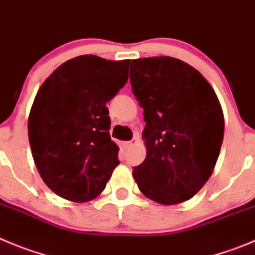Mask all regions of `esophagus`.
<instances>
[{
	"label": "esophagus",
	"mask_w": 255,
	"mask_h": 255,
	"mask_svg": "<svg viewBox=\"0 0 255 255\" xmlns=\"http://www.w3.org/2000/svg\"><path fill=\"white\" fill-rule=\"evenodd\" d=\"M137 143H138V138H137V137H133L132 141L126 142V147H128V148H130V147L135 146V144H137Z\"/></svg>",
	"instance_id": "obj_1"
}]
</instances>
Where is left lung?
<instances>
[{
    "label": "left lung",
    "mask_w": 255,
    "mask_h": 255,
    "mask_svg": "<svg viewBox=\"0 0 255 255\" xmlns=\"http://www.w3.org/2000/svg\"><path fill=\"white\" fill-rule=\"evenodd\" d=\"M132 92L143 108L147 156L133 168L142 194L162 205L191 199L213 173L224 116L213 87L170 56L130 61Z\"/></svg>",
    "instance_id": "1"
}]
</instances>
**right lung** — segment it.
Wrapping results in <instances>:
<instances>
[{
    "label": "right lung",
    "mask_w": 255,
    "mask_h": 255,
    "mask_svg": "<svg viewBox=\"0 0 255 255\" xmlns=\"http://www.w3.org/2000/svg\"><path fill=\"white\" fill-rule=\"evenodd\" d=\"M129 60L82 55L42 83L28 116V141L40 176L74 203L95 199L120 165L107 103L128 80Z\"/></svg>",
    "instance_id": "1"
}]
</instances>
